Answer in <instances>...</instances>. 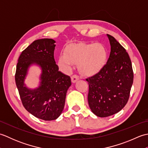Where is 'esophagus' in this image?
Listing matches in <instances>:
<instances>
[{
  "mask_svg": "<svg viewBox=\"0 0 148 148\" xmlns=\"http://www.w3.org/2000/svg\"><path fill=\"white\" fill-rule=\"evenodd\" d=\"M79 79V77L77 76V75H73V76H71V81L72 83H76Z\"/></svg>",
  "mask_w": 148,
  "mask_h": 148,
  "instance_id": "1",
  "label": "esophagus"
}]
</instances>
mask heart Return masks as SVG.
<instances>
[{"label":"heart","instance_id":"1","mask_svg":"<svg viewBox=\"0 0 148 148\" xmlns=\"http://www.w3.org/2000/svg\"><path fill=\"white\" fill-rule=\"evenodd\" d=\"M108 60V51L100 43H81L68 45L58 59L63 71L70 72L74 64L78 63L79 71L86 76L98 73Z\"/></svg>","mask_w":148,"mask_h":148}]
</instances>
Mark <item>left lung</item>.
<instances>
[{
  "label": "left lung",
  "mask_w": 148,
  "mask_h": 148,
  "mask_svg": "<svg viewBox=\"0 0 148 148\" xmlns=\"http://www.w3.org/2000/svg\"><path fill=\"white\" fill-rule=\"evenodd\" d=\"M111 53L101 71L86 79L89 84L88 101L96 116L105 118L120 111L129 99L134 80L128 53L114 37L107 34Z\"/></svg>",
  "instance_id": "left-lung-1"
}]
</instances>
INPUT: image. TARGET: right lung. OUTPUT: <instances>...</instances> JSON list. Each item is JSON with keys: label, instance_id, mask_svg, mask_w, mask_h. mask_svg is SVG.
Returning <instances> with one entry per match:
<instances>
[{"label": "right lung", "instance_id": "add662e5", "mask_svg": "<svg viewBox=\"0 0 148 148\" xmlns=\"http://www.w3.org/2000/svg\"><path fill=\"white\" fill-rule=\"evenodd\" d=\"M55 40L41 39L23 50L16 65L15 81L21 102L28 112L45 121L57 119L64 108L66 93L71 85V77L58 71L54 58ZM39 65L42 72L40 86L27 88L24 79L32 64Z\"/></svg>", "mask_w": 148, "mask_h": 148}]
</instances>
